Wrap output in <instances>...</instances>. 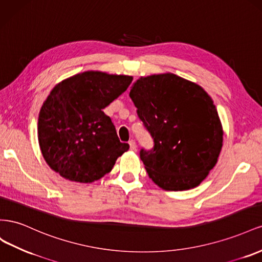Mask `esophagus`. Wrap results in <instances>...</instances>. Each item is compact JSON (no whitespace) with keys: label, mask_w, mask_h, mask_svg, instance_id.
<instances>
[{"label":"esophagus","mask_w":262,"mask_h":262,"mask_svg":"<svg viewBox=\"0 0 262 262\" xmlns=\"http://www.w3.org/2000/svg\"><path fill=\"white\" fill-rule=\"evenodd\" d=\"M128 144H129V147H130L132 150H136V143H135V140L130 139V140L128 141Z\"/></svg>","instance_id":"obj_1"}]
</instances>
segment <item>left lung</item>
Returning a JSON list of instances; mask_svg holds the SVG:
<instances>
[{
  "mask_svg": "<svg viewBox=\"0 0 262 262\" xmlns=\"http://www.w3.org/2000/svg\"><path fill=\"white\" fill-rule=\"evenodd\" d=\"M154 140L139 156L151 180L167 191L195 188L223 146L217 110L203 89L172 73L140 78L129 92Z\"/></svg>",
  "mask_w": 262,
  "mask_h": 262,
  "instance_id": "left-lung-1",
  "label": "left lung"
}]
</instances>
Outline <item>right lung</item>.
I'll use <instances>...</instances> for the list:
<instances>
[{
	"label": "right lung",
	"mask_w": 262,
	"mask_h": 262,
	"mask_svg": "<svg viewBox=\"0 0 262 262\" xmlns=\"http://www.w3.org/2000/svg\"><path fill=\"white\" fill-rule=\"evenodd\" d=\"M128 76L79 73L56 85L38 118V141L48 166L71 181L90 183L108 173L129 149L103 110L132 83Z\"/></svg>",
	"instance_id": "right-lung-1"
}]
</instances>
